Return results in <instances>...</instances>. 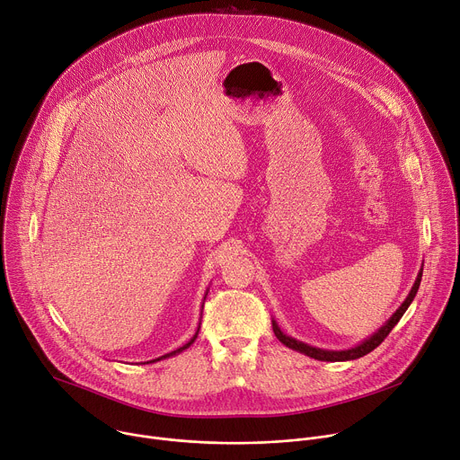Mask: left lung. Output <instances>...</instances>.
I'll use <instances>...</instances> for the list:
<instances>
[{"mask_svg": "<svg viewBox=\"0 0 460 460\" xmlns=\"http://www.w3.org/2000/svg\"><path fill=\"white\" fill-rule=\"evenodd\" d=\"M420 280H422V268H420V271H419V275H417V279H415V284H413L410 295H408L406 300L401 304V307L387 318V322L380 327L378 332H375L371 337L364 339V341H362L360 344H357L355 348L335 351V349H322V348L309 346V344H305V342H302V341H296V339L286 335V333L280 330V325L277 323L275 318H273V332H275L277 339H279L284 346H288L289 349H295V351H298V353H304V355H307V357H311V358H314V360H323V362H344V360L360 358V357L371 353L376 346H380L382 341L389 335V332L393 330V327L397 325V322L402 318V314L406 313V309H408L410 304L413 302V298H415V295H417V291H419Z\"/></svg>", "mask_w": 460, "mask_h": 460, "instance_id": "8db88e82", "label": "left lung"}]
</instances>
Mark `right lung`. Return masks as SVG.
Returning a JSON list of instances; mask_svg holds the SVG:
<instances>
[{
	"label": "right lung",
	"mask_w": 460,
	"mask_h": 460,
	"mask_svg": "<svg viewBox=\"0 0 460 460\" xmlns=\"http://www.w3.org/2000/svg\"><path fill=\"white\" fill-rule=\"evenodd\" d=\"M209 291V289H208ZM208 291H206V296H208ZM206 296H204V300H206ZM204 304V302H202ZM202 309H204V305H202ZM199 332H200V323H199V330H196V333L190 337V341L187 342V344H183L181 348H178V349H174V351H171V353H165V355H162V357H158V358H155V360H149V362H158V360H164V358H169V357H174V355H178V353H181L183 349H187L194 341H196V337H199ZM149 362H144V364H149Z\"/></svg>",
	"instance_id": "right-lung-1"
}]
</instances>
